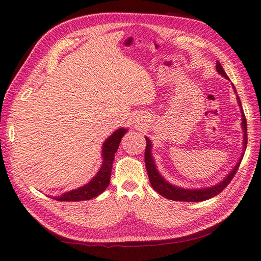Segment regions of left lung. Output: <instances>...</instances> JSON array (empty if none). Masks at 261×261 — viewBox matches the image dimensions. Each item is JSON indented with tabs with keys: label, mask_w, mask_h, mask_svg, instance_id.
Wrapping results in <instances>:
<instances>
[{
	"label": "left lung",
	"mask_w": 261,
	"mask_h": 261,
	"mask_svg": "<svg viewBox=\"0 0 261 261\" xmlns=\"http://www.w3.org/2000/svg\"><path fill=\"white\" fill-rule=\"evenodd\" d=\"M217 70L219 72V74H221L223 77H225L226 80H228V77L225 74L222 66H221L220 62H217ZM233 88L235 90L234 86H233ZM235 92H236V90H235ZM238 102L242 109V103H241V100L239 97H238ZM241 111H242V121H243L242 126L244 129V147L246 148L247 147V122H246V117H245L243 110H241ZM146 141H147V146H146V150H145V163H146V169H147L150 184H151V186L153 187V189L156 193H159L161 196L165 197V198H168V199H171V200L199 202V201L210 199V198H212V197L219 195L228 184H230L232 178L235 176L236 173H238L239 167H240V164L243 159V158H241V160L239 161L238 164H236V167H234V169L231 171L230 174H228L222 181H221L220 184L209 187V188H203V189H184V188H179L174 185L169 184L168 181H165L164 178L159 174V173H158L153 159L151 156V141H150L149 138H147V137H146Z\"/></svg>",
	"instance_id": "obj_1"
}]
</instances>
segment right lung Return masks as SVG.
Returning <instances> with one entry per match:
<instances>
[{"label": "right lung", "mask_w": 261, "mask_h": 261, "mask_svg": "<svg viewBox=\"0 0 261 261\" xmlns=\"http://www.w3.org/2000/svg\"><path fill=\"white\" fill-rule=\"evenodd\" d=\"M127 132L124 128L117 129L114 132L113 135L110 136L102 147V158H103V163L100 171L97 173L88 184L83 187H80L74 191L67 192L60 197H53L54 199L59 201H81V200H89L94 197L99 196L105 192V189L110 184V177H111L112 165L114 161L115 152L120 146L121 139Z\"/></svg>", "instance_id": "right-lung-1"}]
</instances>
